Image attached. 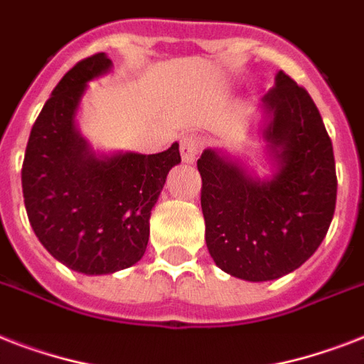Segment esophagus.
<instances>
[{"instance_id": "obj_1", "label": "esophagus", "mask_w": 364, "mask_h": 364, "mask_svg": "<svg viewBox=\"0 0 364 364\" xmlns=\"http://www.w3.org/2000/svg\"><path fill=\"white\" fill-rule=\"evenodd\" d=\"M200 149H202V139H200L198 136H194V134H187V136H183L181 145H179L183 162H194L196 154L200 153Z\"/></svg>"}]
</instances>
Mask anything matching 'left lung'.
Listing matches in <instances>:
<instances>
[{
	"label": "left lung",
	"instance_id": "left-lung-1",
	"mask_svg": "<svg viewBox=\"0 0 364 364\" xmlns=\"http://www.w3.org/2000/svg\"><path fill=\"white\" fill-rule=\"evenodd\" d=\"M262 104L272 113L264 136L279 162L272 181H255L210 149L198 159L208 251L221 270L247 282L304 264L336 205L333 141L308 90L279 71Z\"/></svg>",
	"mask_w": 364,
	"mask_h": 364
}]
</instances>
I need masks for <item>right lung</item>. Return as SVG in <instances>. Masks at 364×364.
Here are the masks:
<instances>
[{"label": "right lung", "instance_id": "right-lung-1", "mask_svg": "<svg viewBox=\"0 0 364 364\" xmlns=\"http://www.w3.org/2000/svg\"><path fill=\"white\" fill-rule=\"evenodd\" d=\"M104 53L77 62L54 87L31 126L22 162L30 225L54 259L88 276L136 264L149 242V217L168 171L181 162L173 143L159 154L96 159L73 124L87 82L109 70Z\"/></svg>", "mask_w": 364, "mask_h": 364}]
</instances>
